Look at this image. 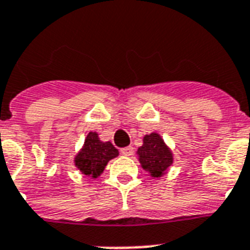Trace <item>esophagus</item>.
I'll use <instances>...</instances> for the list:
<instances>
[{"label":"esophagus","mask_w":250,"mask_h":250,"mask_svg":"<svg viewBox=\"0 0 250 250\" xmlns=\"http://www.w3.org/2000/svg\"><path fill=\"white\" fill-rule=\"evenodd\" d=\"M124 156H131L134 153V148L133 147H125L120 150Z\"/></svg>","instance_id":"1"}]
</instances>
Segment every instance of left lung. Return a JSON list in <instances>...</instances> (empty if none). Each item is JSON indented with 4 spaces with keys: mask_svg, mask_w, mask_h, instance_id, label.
<instances>
[{
    "mask_svg": "<svg viewBox=\"0 0 250 250\" xmlns=\"http://www.w3.org/2000/svg\"><path fill=\"white\" fill-rule=\"evenodd\" d=\"M139 162L150 176L160 177L172 165V153L162 138L156 133L146 135L143 146L138 149Z\"/></svg>",
    "mask_w": 250,
    "mask_h": 250,
    "instance_id": "8db88e82",
    "label": "left lung"
}]
</instances>
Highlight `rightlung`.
<instances>
[{
  "label": "right lung",
  "instance_id": "1",
  "mask_svg": "<svg viewBox=\"0 0 250 250\" xmlns=\"http://www.w3.org/2000/svg\"><path fill=\"white\" fill-rule=\"evenodd\" d=\"M119 156V150L110 142H101L97 133L86 135L84 146L75 157V166L86 176H100L107 162Z\"/></svg>",
  "mask_w": 250,
  "mask_h": 250
}]
</instances>
